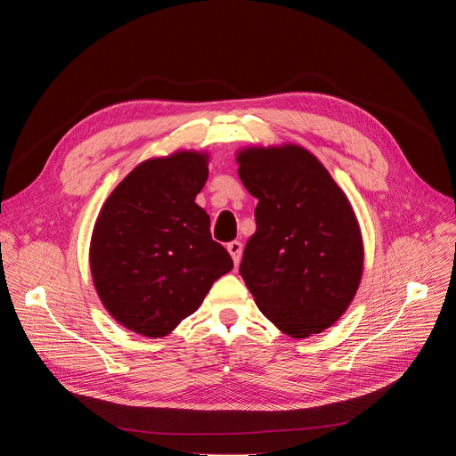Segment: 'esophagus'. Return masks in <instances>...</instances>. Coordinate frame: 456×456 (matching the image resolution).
<instances>
[{"mask_svg": "<svg viewBox=\"0 0 456 456\" xmlns=\"http://www.w3.org/2000/svg\"><path fill=\"white\" fill-rule=\"evenodd\" d=\"M227 250H229V254H231V257H232L234 265L238 267L240 259H241V250H243V245H241L240 241H231V243H227Z\"/></svg>", "mask_w": 456, "mask_h": 456, "instance_id": "1", "label": "esophagus"}]
</instances>
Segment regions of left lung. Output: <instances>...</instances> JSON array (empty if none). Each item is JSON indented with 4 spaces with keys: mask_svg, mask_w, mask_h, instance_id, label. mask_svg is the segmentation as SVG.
Returning a JSON list of instances; mask_svg holds the SVG:
<instances>
[{
    "mask_svg": "<svg viewBox=\"0 0 456 456\" xmlns=\"http://www.w3.org/2000/svg\"><path fill=\"white\" fill-rule=\"evenodd\" d=\"M236 162L240 180L257 199L256 232L240 274L283 334H321L346 312L362 278L354 208L329 169L297 144L243 148Z\"/></svg>",
    "mask_w": 456,
    "mask_h": 456,
    "instance_id": "8db88e82",
    "label": "left lung"
}]
</instances>
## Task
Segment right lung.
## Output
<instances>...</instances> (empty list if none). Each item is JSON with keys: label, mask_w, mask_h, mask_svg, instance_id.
Masks as SVG:
<instances>
[{"label": "right lung", "mask_w": 456, "mask_h": 456, "mask_svg": "<svg viewBox=\"0 0 456 456\" xmlns=\"http://www.w3.org/2000/svg\"><path fill=\"white\" fill-rule=\"evenodd\" d=\"M206 151L178 150L141 162L111 191L95 220L90 271L110 315L144 338L171 334L232 271L194 202L209 176Z\"/></svg>", "instance_id": "right-lung-1"}]
</instances>
